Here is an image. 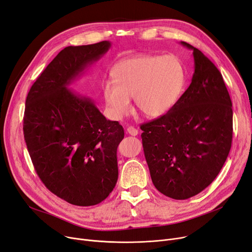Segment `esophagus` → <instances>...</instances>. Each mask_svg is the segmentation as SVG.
Instances as JSON below:
<instances>
[{"label":"esophagus","instance_id":"obj_1","mask_svg":"<svg viewBox=\"0 0 252 252\" xmlns=\"http://www.w3.org/2000/svg\"><path fill=\"white\" fill-rule=\"evenodd\" d=\"M126 132H127L129 135H132V136H137V135L139 134V130H138L137 128H135L134 126H128V127L126 128Z\"/></svg>","mask_w":252,"mask_h":252}]
</instances>
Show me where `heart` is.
<instances>
[{
	"instance_id": "b5f03b06",
	"label": "heart",
	"mask_w": 252,
	"mask_h": 252,
	"mask_svg": "<svg viewBox=\"0 0 252 252\" xmlns=\"http://www.w3.org/2000/svg\"><path fill=\"white\" fill-rule=\"evenodd\" d=\"M111 76L113 81H103L101 89L107 112L115 120L129 112L132 96L147 117L166 114L176 103L184 80L181 64L169 56L123 60L114 65Z\"/></svg>"
}]
</instances>
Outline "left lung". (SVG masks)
Wrapping results in <instances>:
<instances>
[{
	"label": "left lung",
	"instance_id": "8db88e82",
	"mask_svg": "<svg viewBox=\"0 0 252 252\" xmlns=\"http://www.w3.org/2000/svg\"><path fill=\"white\" fill-rule=\"evenodd\" d=\"M189 89L170 110L141 125L151 180L169 198L187 200L216 178L231 150L232 101L222 75L198 48Z\"/></svg>",
	"mask_w": 252,
	"mask_h": 252
}]
</instances>
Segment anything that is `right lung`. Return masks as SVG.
Segmentation results:
<instances>
[{
  "label": "right lung",
  "mask_w": 252,
  "mask_h": 252,
  "mask_svg": "<svg viewBox=\"0 0 252 252\" xmlns=\"http://www.w3.org/2000/svg\"><path fill=\"white\" fill-rule=\"evenodd\" d=\"M110 46L102 41L63 48L26 100L24 135L32 165L52 193L76 206L101 203L118 178L116 151L124 127L107 120L90 97L68 89Z\"/></svg>",
  "instance_id": "add662e5"
}]
</instances>
